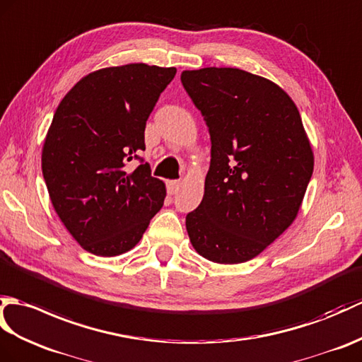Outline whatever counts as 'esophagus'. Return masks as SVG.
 <instances>
[{
	"label": "esophagus",
	"mask_w": 362,
	"mask_h": 362,
	"mask_svg": "<svg viewBox=\"0 0 362 362\" xmlns=\"http://www.w3.org/2000/svg\"><path fill=\"white\" fill-rule=\"evenodd\" d=\"M179 188H180V182L179 180H171V182H168V185H166L168 194H171V196H174L175 192L179 191Z\"/></svg>",
	"instance_id": "34e87169"
}]
</instances>
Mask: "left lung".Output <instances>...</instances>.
<instances>
[{
	"label": "left lung",
	"mask_w": 362,
	"mask_h": 362,
	"mask_svg": "<svg viewBox=\"0 0 362 362\" xmlns=\"http://www.w3.org/2000/svg\"><path fill=\"white\" fill-rule=\"evenodd\" d=\"M204 115L211 163L187 231L217 264L256 257L296 219L313 174V151L295 102L276 83L236 67L183 71Z\"/></svg>",
	"instance_id": "8db88e82"
}]
</instances>
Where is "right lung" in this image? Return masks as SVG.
<instances>
[{
  "label": "right lung",
  "mask_w": 362,
  "mask_h": 362,
  "mask_svg": "<svg viewBox=\"0 0 362 362\" xmlns=\"http://www.w3.org/2000/svg\"><path fill=\"white\" fill-rule=\"evenodd\" d=\"M175 67L131 63L88 74L58 105L41 154L49 197L89 253L111 257L139 243L166 196L139 157L149 114ZM142 162L129 172L127 162Z\"/></svg>",
  "instance_id": "1"
}]
</instances>
